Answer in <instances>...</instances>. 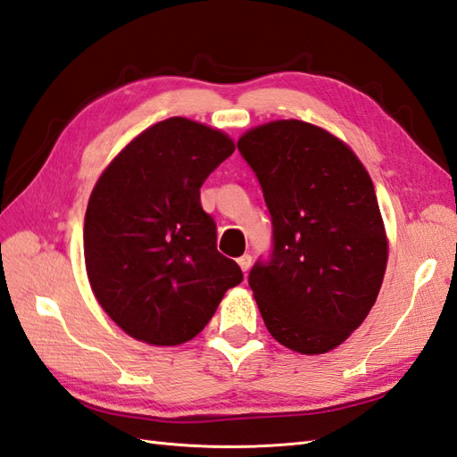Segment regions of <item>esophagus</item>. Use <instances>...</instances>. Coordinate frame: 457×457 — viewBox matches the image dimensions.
I'll return each instance as SVG.
<instances>
[{
    "label": "esophagus",
    "instance_id": "34e87169",
    "mask_svg": "<svg viewBox=\"0 0 457 457\" xmlns=\"http://www.w3.org/2000/svg\"><path fill=\"white\" fill-rule=\"evenodd\" d=\"M237 264L241 267V270L243 272H247L249 269H251V264H253V257L249 253H245V254H241V257L237 259Z\"/></svg>",
    "mask_w": 457,
    "mask_h": 457
}]
</instances>
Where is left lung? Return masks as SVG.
<instances>
[{"mask_svg": "<svg viewBox=\"0 0 457 457\" xmlns=\"http://www.w3.org/2000/svg\"><path fill=\"white\" fill-rule=\"evenodd\" d=\"M237 150L262 188L272 249L249 272L269 333L302 354L341 345L376 303L387 239L376 190L346 144L320 126L274 120Z\"/></svg>", "mask_w": 457, "mask_h": 457, "instance_id": "obj_1", "label": "left lung"}]
</instances>
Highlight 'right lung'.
I'll use <instances>...</instances> for the list:
<instances>
[{"instance_id": "add662e5", "label": "right lung", "mask_w": 457, "mask_h": 457, "mask_svg": "<svg viewBox=\"0 0 457 457\" xmlns=\"http://www.w3.org/2000/svg\"><path fill=\"white\" fill-rule=\"evenodd\" d=\"M233 150L224 132L173 116L126 145L95 185L85 269L103 310L137 341H190L243 280L200 204V187Z\"/></svg>"}]
</instances>
